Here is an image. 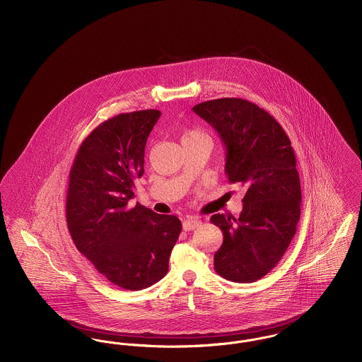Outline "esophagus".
<instances>
[{
    "instance_id": "esophagus-1",
    "label": "esophagus",
    "mask_w": 362,
    "mask_h": 362,
    "mask_svg": "<svg viewBox=\"0 0 362 362\" xmlns=\"http://www.w3.org/2000/svg\"><path fill=\"white\" fill-rule=\"evenodd\" d=\"M201 224H202V223H201L199 218H197V217H189V218H186V220L183 221V229L187 232V230H192V229L198 228Z\"/></svg>"
}]
</instances>
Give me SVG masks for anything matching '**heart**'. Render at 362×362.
Returning <instances> with one entry per match:
<instances>
[{
	"mask_svg": "<svg viewBox=\"0 0 362 362\" xmlns=\"http://www.w3.org/2000/svg\"><path fill=\"white\" fill-rule=\"evenodd\" d=\"M199 137H207V136L206 134H204L202 132H198V130H189V132H186V133L183 134V141H186V139H192V138Z\"/></svg>",
	"mask_w": 362,
	"mask_h": 362,
	"instance_id": "1",
	"label": "heart"
}]
</instances>
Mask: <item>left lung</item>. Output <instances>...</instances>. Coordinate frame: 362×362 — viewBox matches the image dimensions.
<instances>
[{
  "instance_id": "left-lung-1",
  "label": "left lung",
  "mask_w": 362,
  "mask_h": 362,
  "mask_svg": "<svg viewBox=\"0 0 362 362\" xmlns=\"http://www.w3.org/2000/svg\"><path fill=\"white\" fill-rule=\"evenodd\" d=\"M192 111L220 134L225 173L245 189L239 218L220 213L210 218L224 235L214 269L232 282H255L284 257L300 220L301 189L291 139L267 111L244 99L209 100Z\"/></svg>"
}]
</instances>
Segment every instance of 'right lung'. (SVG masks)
Wrapping results in <instances>:
<instances>
[{"instance_id":"add662e5","label":"right lung","mask_w":362,"mask_h":362,"mask_svg":"<svg viewBox=\"0 0 362 362\" xmlns=\"http://www.w3.org/2000/svg\"><path fill=\"white\" fill-rule=\"evenodd\" d=\"M160 115L158 110H142L103 122L84 139L70 170V236L105 279L127 291L149 288L165 276L182 232L176 216L130 205Z\"/></svg>"}]
</instances>
